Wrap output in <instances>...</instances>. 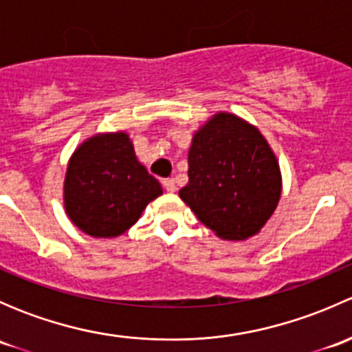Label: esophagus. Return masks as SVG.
Instances as JSON below:
<instances>
[{"label": "esophagus", "mask_w": 352, "mask_h": 352, "mask_svg": "<svg viewBox=\"0 0 352 352\" xmlns=\"http://www.w3.org/2000/svg\"><path fill=\"white\" fill-rule=\"evenodd\" d=\"M163 187H165L166 192H175V190H177L175 180H173V179H165V180H163Z\"/></svg>", "instance_id": "1"}]
</instances>
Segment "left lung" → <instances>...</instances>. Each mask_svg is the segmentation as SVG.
<instances>
[{"instance_id": "obj_1", "label": "left lung", "mask_w": 352, "mask_h": 352, "mask_svg": "<svg viewBox=\"0 0 352 352\" xmlns=\"http://www.w3.org/2000/svg\"><path fill=\"white\" fill-rule=\"evenodd\" d=\"M199 221L225 240L265 225L281 196V173L267 141L232 113H218L194 136L189 184L179 192Z\"/></svg>"}]
</instances>
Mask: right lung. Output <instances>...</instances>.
<instances>
[{"mask_svg":"<svg viewBox=\"0 0 352 352\" xmlns=\"http://www.w3.org/2000/svg\"><path fill=\"white\" fill-rule=\"evenodd\" d=\"M162 186L138 163L127 134L95 136L71 156L65 202L71 221L97 239L129 230Z\"/></svg>","mask_w":352,"mask_h":352,"instance_id":"add662e5","label":"right lung"}]
</instances>
